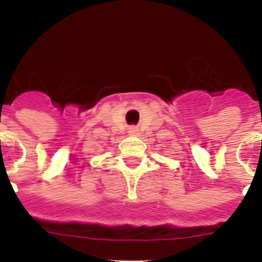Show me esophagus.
Listing matches in <instances>:
<instances>
[{"label":"esophagus","instance_id":"34e87169","mask_svg":"<svg viewBox=\"0 0 262 262\" xmlns=\"http://www.w3.org/2000/svg\"><path fill=\"white\" fill-rule=\"evenodd\" d=\"M129 135L130 136H137L139 135V129L137 127H129Z\"/></svg>","mask_w":262,"mask_h":262}]
</instances>
